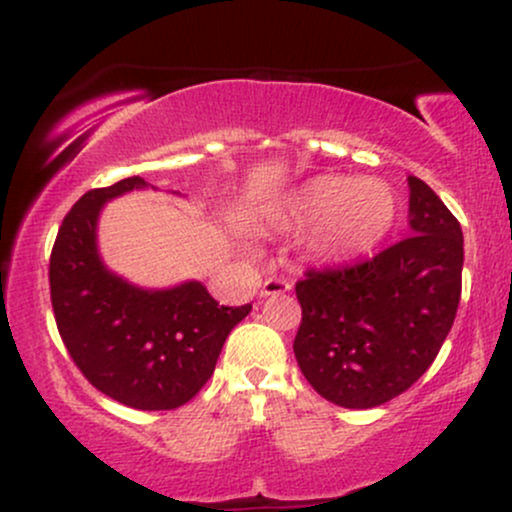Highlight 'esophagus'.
Segmentation results:
<instances>
[{
    "label": "esophagus",
    "instance_id": "esophagus-1",
    "mask_svg": "<svg viewBox=\"0 0 512 512\" xmlns=\"http://www.w3.org/2000/svg\"><path fill=\"white\" fill-rule=\"evenodd\" d=\"M289 289H291V281L281 279V276H269V279L262 284L260 296H276V293H284Z\"/></svg>",
    "mask_w": 512,
    "mask_h": 512
}]
</instances>
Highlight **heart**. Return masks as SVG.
Segmentation results:
<instances>
[{"mask_svg": "<svg viewBox=\"0 0 512 512\" xmlns=\"http://www.w3.org/2000/svg\"><path fill=\"white\" fill-rule=\"evenodd\" d=\"M395 216V192L378 178L320 175L293 199V223L315 226L313 250L332 262L354 260L383 243Z\"/></svg>", "mask_w": 512, "mask_h": 512, "instance_id": "heart-1", "label": "heart"}]
</instances>
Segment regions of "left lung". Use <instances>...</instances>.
<instances>
[{"label": "left lung", "instance_id": "8db88e82", "mask_svg": "<svg viewBox=\"0 0 512 512\" xmlns=\"http://www.w3.org/2000/svg\"><path fill=\"white\" fill-rule=\"evenodd\" d=\"M411 236L370 260L305 269L293 351L317 395L370 409L407 392L436 361L462 296L460 221L409 178Z\"/></svg>", "mask_w": 512, "mask_h": 512}]
</instances>
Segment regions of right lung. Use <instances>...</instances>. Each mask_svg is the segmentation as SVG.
I'll return each instance as SVG.
<instances>
[{
	"mask_svg": "<svg viewBox=\"0 0 512 512\" xmlns=\"http://www.w3.org/2000/svg\"><path fill=\"white\" fill-rule=\"evenodd\" d=\"M134 187H146L144 178L88 190L67 211L50 255L52 313L96 390L132 409H178L211 378L223 342L252 305H219L199 281L142 291L110 274L96 252L98 211Z\"/></svg>",
	"mask_w": 512,
	"mask_h": 512,
	"instance_id": "1",
	"label": "right lung"
}]
</instances>
